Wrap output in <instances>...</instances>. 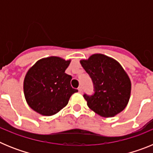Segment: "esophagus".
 <instances>
[{"instance_id":"1","label":"esophagus","mask_w":153,"mask_h":153,"mask_svg":"<svg viewBox=\"0 0 153 153\" xmlns=\"http://www.w3.org/2000/svg\"><path fill=\"white\" fill-rule=\"evenodd\" d=\"M78 90H79V93H82V92H83V88H82V86H79V88H78Z\"/></svg>"}]
</instances>
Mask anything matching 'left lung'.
Segmentation results:
<instances>
[{
  "instance_id": "1",
  "label": "left lung",
  "mask_w": 153,
  "mask_h": 153,
  "mask_svg": "<svg viewBox=\"0 0 153 153\" xmlns=\"http://www.w3.org/2000/svg\"><path fill=\"white\" fill-rule=\"evenodd\" d=\"M80 63L94 86L93 95H83L89 108L102 117H113L122 112L130 98L131 81L120 63L96 53Z\"/></svg>"
}]
</instances>
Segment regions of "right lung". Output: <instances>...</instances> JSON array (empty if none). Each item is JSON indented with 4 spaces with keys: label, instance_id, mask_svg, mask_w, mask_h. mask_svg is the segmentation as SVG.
I'll use <instances>...</instances> for the list:
<instances>
[{
    "label": "right lung",
    "instance_id": "right-lung-1",
    "mask_svg": "<svg viewBox=\"0 0 153 153\" xmlns=\"http://www.w3.org/2000/svg\"><path fill=\"white\" fill-rule=\"evenodd\" d=\"M70 60L58 56L43 58L31 67L24 80V93L30 107L43 116H52L67 106L77 90L72 76L65 73Z\"/></svg>",
    "mask_w": 153,
    "mask_h": 153
}]
</instances>
